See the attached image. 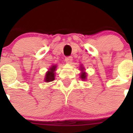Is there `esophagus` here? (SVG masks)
I'll return each instance as SVG.
<instances>
[{"mask_svg":"<svg viewBox=\"0 0 133 133\" xmlns=\"http://www.w3.org/2000/svg\"><path fill=\"white\" fill-rule=\"evenodd\" d=\"M65 61L66 63H68V64H71L72 61V56H67V57H66Z\"/></svg>","mask_w":133,"mask_h":133,"instance_id":"obj_1","label":"esophagus"}]
</instances>
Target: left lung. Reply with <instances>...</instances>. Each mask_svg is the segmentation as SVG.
<instances>
[{"label": "left lung", "mask_w": 133, "mask_h": 133, "mask_svg": "<svg viewBox=\"0 0 133 133\" xmlns=\"http://www.w3.org/2000/svg\"><path fill=\"white\" fill-rule=\"evenodd\" d=\"M81 71H83V72L81 73V79L83 80H86L87 79V73L85 72H84V68L83 67V66H81Z\"/></svg>", "instance_id": "1"}]
</instances>
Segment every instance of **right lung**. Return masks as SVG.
Wrapping results in <instances>:
<instances>
[{
  "instance_id": "add662e5",
  "label": "right lung",
  "mask_w": 133,
  "mask_h": 133,
  "mask_svg": "<svg viewBox=\"0 0 133 133\" xmlns=\"http://www.w3.org/2000/svg\"><path fill=\"white\" fill-rule=\"evenodd\" d=\"M56 65H52V66L49 69L45 75V78H44V81L46 83L49 82H51V81L55 80V71L56 70Z\"/></svg>"
}]
</instances>
